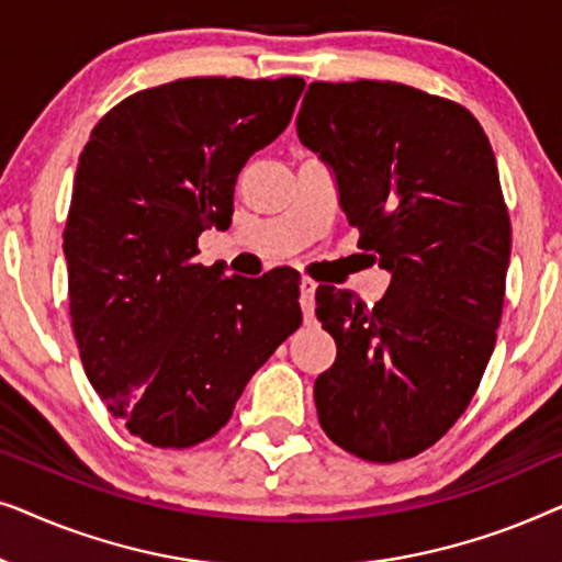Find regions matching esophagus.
Returning a JSON list of instances; mask_svg holds the SVG:
<instances>
[{
	"mask_svg": "<svg viewBox=\"0 0 562 562\" xmlns=\"http://www.w3.org/2000/svg\"><path fill=\"white\" fill-rule=\"evenodd\" d=\"M317 286L319 283L310 279V276H304L302 283H299V291H302V296H299V304H302V312H304V319H312L314 317V294H317Z\"/></svg>",
	"mask_w": 562,
	"mask_h": 562,
	"instance_id": "34e87169",
	"label": "esophagus"
}]
</instances>
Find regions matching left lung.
<instances>
[{
    "label": "left lung",
    "mask_w": 562,
    "mask_h": 562,
    "mask_svg": "<svg viewBox=\"0 0 562 562\" xmlns=\"http://www.w3.org/2000/svg\"><path fill=\"white\" fill-rule=\"evenodd\" d=\"M296 133L391 273L371 310L317 289L337 342L314 381L319 425L371 463L414 458L465 412L496 345L512 222L494 150L465 106L396 81L310 83Z\"/></svg>",
    "instance_id": "1"
}]
</instances>
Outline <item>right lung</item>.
I'll list each match as a JSON object with an SVG mask.
<instances>
[{"label": "right lung", "instance_id": "1", "mask_svg": "<svg viewBox=\"0 0 562 562\" xmlns=\"http://www.w3.org/2000/svg\"><path fill=\"white\" fill-rule=\"evenodd\" d=\"M302 91L299 76L179 79L122 99L83 145L64 229L74 335L112 417L156 448L217 435L302 325L294 268L222 279L194 260Z\"/></svg>", "mask_w": 562, "mask_h": 562}]
</instances>
